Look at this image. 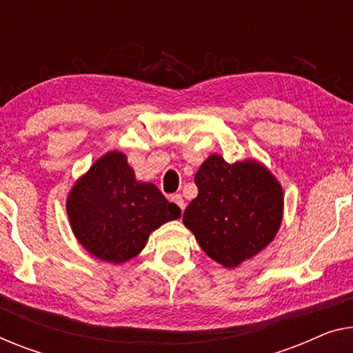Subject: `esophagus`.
<instances>
[{"mask_svg":"<svg viewBox=\"0 0 353 353\" xmlns=\"http://www.w3.org/2000/svg\"><path fill=\"white\" fill-rule=\"evenodd\" d=\"M171 201L174 203V204H177L179 208H181V210L183 212V209H185V203H183V198H182V194H172L171 196Z\"/></svg>","mask_w":353,"mask_h":353,"instance_id":"esophagus-1","label":"esophagus"}]
</instances>
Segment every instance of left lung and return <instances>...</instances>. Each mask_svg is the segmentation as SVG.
Returning <instances> with one entry per match:
<instances>
[{
  "instance_id": "obj_1",
  "label": "left lung",
  "mask_w": 353,
  "mask_h": 353,
  "mask_svg": "<svg viewBox=\"0 0 353 353\" xmlns=\"http://www.w3.org/2000/svg\"><path fill=\"white\" fill-rule=\"evenodd\" d=\"M194 183L198 196L183 212L201 249L225 268H234L274 239L282 222V187L255 161L227 163L210 155Z\"/></svg>"
}]
</instances>
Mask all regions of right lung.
<instances>
[{"mask_svg": "<svg viewBox=\"0 0 353 353\" xmlns=\"http://www.w3.org/2000/svg\"><path fill=\"white\" fill-rule=\"evenodd\" d=\"M66 212L76 238L93 256L125 263L144 249L152 231L181 217L154 183L138 182L126 157H101L68 196Z\"/></svg>", "mask_w": 353, "mask_h": 353, "instance_id": "right-lung-1", "label": "right lung"}]
</instances>
